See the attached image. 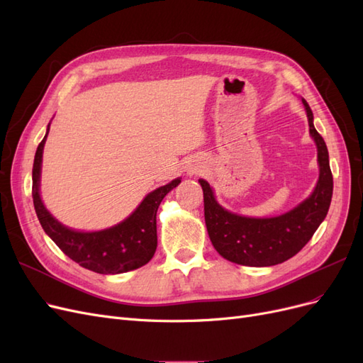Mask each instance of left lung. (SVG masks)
Returning <instances> with one entry per match:
<instances>
[{"label":"left lung","instance_id":"8db88e82","mask_svg":"<svg viewBox=\"0 0 363 363\" xmlns=\"http://www.w3.org/2000/svg\"><path fill=\"white\" fill-rule=\"evenodd\" d=\"M309 131L318 148L320 179L309 199L276 218H247L225 211L215 200L206 180H199L204 195L208 238L224 259L245 267H272L294 257L324 221L333 194V175L323 136L313 127V113L303 98Z\"/></svg>","mask_w":363,"mask_h":363}]
</instances>
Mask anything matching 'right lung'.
Here are the masks:
<instances>
[{"label":"right lung","instance_id":"right-lung-1","mask_svg":"<svg viewBox=\"0 0 363 363\" xmlns=\"http://www.w3.org/2000/svg\"><path fill=\"white\" fill-rule=\"evenodd\" d=\"M48 131L50 124L47 135ZM47 135L36 150L31 188L33 204L45 233L69 259L94 272L121 274L144 267L155 256L157 248V208L164 195L180 183V179L150 192L136 211L118 225L100 232H75L60 224L40 200V164Z\"/></svg>","mask_w":363,"mask_h":363}]
</instances>
